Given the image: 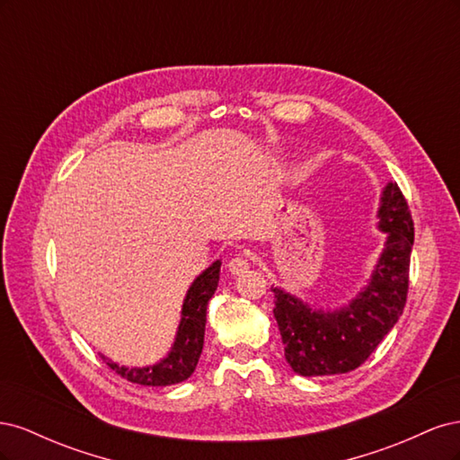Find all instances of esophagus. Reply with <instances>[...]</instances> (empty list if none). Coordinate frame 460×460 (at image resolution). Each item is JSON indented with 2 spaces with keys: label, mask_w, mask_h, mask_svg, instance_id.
Instances as JSON below:
<instances>
[{
  "label": "esophagus",
  "mask_w": 460,
  "mask_h": 460,
  "mask_svg": "<svg viewBox=\"0 0 460 460\" xmlns=\"http://www.w3.org/2000/svg\"><path fill=\"white\" fill-rule=\"evenodd\" d=\"M247 269H249V259L245 257V255H235L234 259H230V262H228V270L232 272V274H243V272H247Z\"/></svg>",
  "instance_id": "obj_1"
}]
</instances>
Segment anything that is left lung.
<instances>
[{"instance_id": "1", "label": "left lung", "mask_w": 460, "mask_h": 460, "mask_svg": "<svg viewBox=\"0 0 460 460\" xmlns=\"http://www.w3.org/2000/svg\"><path fill=\"white\" fill-rule=\"evenodd\" d=\"M376 217L385 234L384 249L367 286L343 307L316 309L282 288H272L284 355L301 376H333L358 368L405 309L414 228L397 184L389 182L382 190Z\"/></svg>"}]
</instances>
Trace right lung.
Returning <instances> with one entry per match:
<instances>
[{"mask_svg":"<svg viewBox=\"0 0 460 460\" xmlns=\"http://www.w3.org/2000/svg\"><path fill=\"white\" fill-rule=\"evenodd\" d=\"M220 278V261H215L211 267L205 269L196 280L191 282L184 305L182 318H180L176 340L171 351L159 363L147 367H124L102 355L103 363L113 368L122 378L140 385H172L188 380L198 367V360L203 351L205 323H207V303L213 297Z\"/></svg>","mask_w":460,"mask_h":460,"instance_id":"add662e5","label":"right lung"}]
</instances>
